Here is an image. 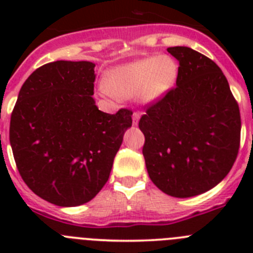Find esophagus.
I'll return each mask as SVG.
<instances>
[{"instance_id":"34e87169","label":"esophagus","mask_w":253,"mask_h":253,"mask_svg":"<svg viewBox=\"0 0 253 253\" xmlns=\"http://www.w3.org/2000/svg\"><path fill=\"white\" fill-rule=\"evenodd\" d=\"M139 118H140V113H138V111H134L133 114V124L137 125L138 122H139Z\"/></svg>"}]
</instances>
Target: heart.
Instances as JSON below:
<instances>
[{
    "label": "heart",
    "instance_id": "obj_1",
    "mask_svg": "<svg viewBox=\"0 0 253 253\" xmlns=\"http://www.w3.org/2000/svg\"><path fill=\"white\" fill-rule=\"evenodd\" d=\"M177 71V63L169 55L140 58L110 69L104 80L102 92L120 99L137 95L140 102L152 104L171 90Z\"/></svg>",
    "mask_w": 253,
    "mask_h": 253
}]
</instances>
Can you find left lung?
Returning a JSON list of instances; mask_svg holds the SVG:
<instances>
[{
	"label": "left lung",
	"mask_w": 253,
	"mask_h": 253,
	"mask_svg": "<svg viewBox=\"0 0 253 253\" xmlns=\"http://www.w3.org/2000/svg\"><path fill=\"white\" fill-rule=\"evenodd\" d=\"M178 60L176 86L147 105L139 120L152 182L175 198L213 189L240 151V107L210 58L187 46L167 49Z\"/></svg>",
	"instance_id": "1"
}]
</instances>
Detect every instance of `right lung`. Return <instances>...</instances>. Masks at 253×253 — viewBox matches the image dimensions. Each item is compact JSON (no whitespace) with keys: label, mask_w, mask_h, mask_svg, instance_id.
<instances>
[{"label":"right lung","mask_w":253,"mask_h":253,"mask_svg":"<svg viewBox=\"0 0 253 253\" xmlns=\"http://www.w3.org/2000/svg\"><path fill=\"white\" fill-rule=\"evenodd\" d=\"M95 64L57 60L22 84L11 114L10 143L24 182L38 196L77 207L99 194L133 111H100L93 100Z\"/></svg>","instance_id":"right-lung-1"}]
</instances>
